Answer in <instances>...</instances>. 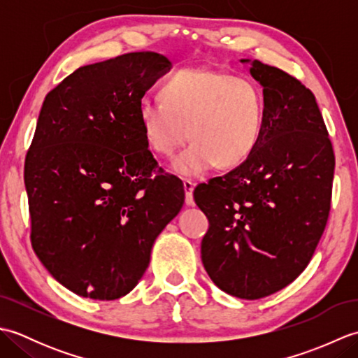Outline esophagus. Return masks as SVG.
Here are the masks:
<instances>
[{
	"label": "esophagus",
	"instance_id": "34e87169",
	"mask_svg": "<svg viewBox=\"0 0 358 358\" xmlns=\"http://www.w3.org/2000/svg\"><path fill=\"white\" fill-rule=\"evenodd\" d=\"M183 186H185V192H186V204H187V206H194V195H192V192H194L195 185L192 183V181L185 180L183 181Z\"/></svg>",
	"mask_w": 358,
	"mask_h": 358
}]
</instances>
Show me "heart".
<instances>
[{"instance_id": "obj_1", "label": "heart", "mask_w": 358, "mask_h": 358, "mask_svg": "<svg viewBox=\"0 0 358 358\" xmlns=\"http://www.w3.org/2000/svg\"><path fill=\"white\" fill-rule=\"evenodd\" d=\"M138 121L148 146L171 157L183 177H203L220 163L241 164L260 140L264 109L260 89L248 78L210 69H183L162 87V100H143Z\"/></svg>"}]
</instances>
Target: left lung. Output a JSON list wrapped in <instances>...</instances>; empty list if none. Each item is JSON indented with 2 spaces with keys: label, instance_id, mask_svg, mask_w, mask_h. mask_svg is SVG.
Listing matches in <instances>:
<instances>
[{
  "label": "left lung",
  "instance_id": "8db88e82",
  "mask_svg": "<svg viewBox=\"0 0 358 358\" xmlns=\"http://www.w3.org/2000/svg\"><path fill=\"white\" fill-rule=\"evenodd\" d=\"M263 87L264 121L252 154L195 187L209 220L201 241L208 275L226 294L268 296L306 269L331 209L332 144L314 94L258 59H240Z\"/></svg>",
  "mask_w": 358,
  "mask_h": 358
}]
</instances>
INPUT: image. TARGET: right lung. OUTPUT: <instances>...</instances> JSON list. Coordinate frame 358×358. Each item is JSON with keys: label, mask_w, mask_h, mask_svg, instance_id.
Returning <instances> with one entry per match:
<instances>
[{"label": "right lung", "mask_w": 358, "mask_h": 358, "mask_svg": "<svg viewBox=\"0 0 358 358\" xmlns=\"http://www.w3.org/2000/svg\"><path fill=\"white\" fill-rule=\"evenodd\" d=\"M171 62L132 52L83 66L45 95L26 157L32 248L58 283L94 300L129 294L185 203L163 173L138 104Z\"/></svg>", "instance_id": "add662e5"}]
</instances>
